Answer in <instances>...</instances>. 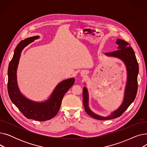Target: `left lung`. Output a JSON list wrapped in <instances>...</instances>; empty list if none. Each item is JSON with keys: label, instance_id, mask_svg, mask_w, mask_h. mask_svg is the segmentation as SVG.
Returning <instances> with one entry per match:
<instances>
[{"label": "left lung", "instance_id": "1", "mask_svg": "<svg viewBox=\"0 0 147 147\" xmlns=\"http://www.w3.org/2000/svg\"><path fill=\"white\" fill-rule=\"evenodd\" d=\"M116 43L119 45L118 50L105 53L108 56L117 57L124 62L127 68V80L125 89V98L121 106L116 111H114L110 115L106 117L96 115L90 110L88 107V93L86 88L83 90V102L85 111L90 117L99 120H105L117 118L120 117L133 102L135 100L138 90V74L139 71L138 64L135 52L130 45L126 41L117 39Z\"/></svg>", "mask_w": 147, "mask_h": 147}]
</instances>
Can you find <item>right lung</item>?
I'll return each instance as SVG.
<instances>
[{"instance_id": "add662e5", "label": "right lung", "mask_w": 147, "mask_h": 147, "mask_svg": "<svg viewBox=\"0 0 147 147\" xmlns=\"http://www.w3.org/2000/svg\"><path fill=\"white\" fill-rule=\"evenodd\" d=\"M38 38V36L28 37L21 41L14 51L7 74V91L11 101L26 117L37 121H46L54 117L58 113L65 94L74 83V79L65 80L59 83L53 90L49 99L43 102H36L27 99L19 90L17 83L16 72L21 53L22 49L31 42Z\"/></svg>"}]
</instances>
